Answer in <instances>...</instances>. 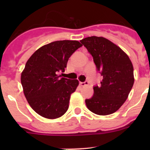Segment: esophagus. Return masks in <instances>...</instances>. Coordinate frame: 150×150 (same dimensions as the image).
<instances>
[{"instance_id":"obj_1","label":"esophagus","mask_w":150,"mask_h":150,"mask_svg":"<svg viewBox=\"0 0 150 150\" xmlns=\"http://www.w3.org/2000/svg\"><path fill=\"white\" fill-rule=\"evenodd\" d=\"M80 85H81V86H87V85H88V82L87 81H84V82H81V83H80Z\"/></svg>"}]
</instances>
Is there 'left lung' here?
I'll return each mask as SVG.
<instances>
[{
  "mask_svg": "<svg viewBox=\"0 0 150 150\" xmlns=\"http://www.w3.org/2000/svg\"><path fill=\"white\" fill-rule=\"evenodd\" d=\"M93 57L96 70L103 79L93 86V94L86 99L88 109L99 115L114 113L128 98L134 83V67L129 57L110 40L91 36L81 40Z\"/></svg>",
  "mask_w": 150,
  "mask_h": 150,
  "instance_id": "obj_1",
  "label": "left lung"
}]
</instances>
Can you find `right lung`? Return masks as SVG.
<instances>
[{
	"label": "right lung",
	"mask_w": 150,
	"mask_h": 150,
	"mask_svg": "<svg viewBox=\"0 0 150 150\" xmlns=\"http://www.w3.org/2000/svg\"><path fill=\"white\" fill-rule=\"evenodd\" d=\"M82 45L77 40H58L40 47L27 62L21 75L24 93L30 107L42 117L55 119L69 107L78 80L60 78L68 59Z\"/></svg>",
	"instance_id": "add662e5"
}]
</instances>
